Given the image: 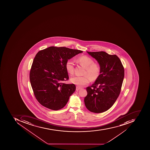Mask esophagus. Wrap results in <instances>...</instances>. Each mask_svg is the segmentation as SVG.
<instances>
[{"mask_svg":"<svg viewBox=\"0 0 150 150\" xmlns=\"http://www.w3.org/2000/svg\"><path fill=\"white\" fill-rule=\"evenodd\" d=\"M81 89V88L79 87V86H76V91H79V90H80V89Z\"/></svg>","mask_w":150,"mask_h":150,"instance_id":"1","label":"esophagus"}]
</instances>
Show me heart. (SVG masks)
I'll use <instances>...</instances> for the list:
<instances>
[{"label":"heart","mask_w":150,"mask_h":150,"mask_svg":"<svg viewBox=\"0 0 150 150\" xmlns=\"http://www.w3.org/2000/svg\"><path fill=\"white\" fill-rule=\"evenodd\" d=\"M77 61L80 65L85 68L84 74L87 75L90 77L92 81L96 80L99 77L100 67L98 63L93 62L92 59L86 55H83L78 58ZM65 67L68 73L70 74H74V63L72 59H69L67 61ZM87 75L82 76H75L71 78V82L79 87H83L91 81V79Z\"/></svg>","instance_id":"heart-1"}]
</instances>
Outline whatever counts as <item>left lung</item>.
<instances>
[{"mask_svg":"<svg viewBox=\"0 0 150 150\" xmlns=\"http://www.w3.org/2000/svg\"><path fill=\"white\" fill-rule=\"evenodd\" d=\"M87 52L97 61L100 72L95 83L86 88L88 93L84 103L90 112H103L109 109L118 98L125 69L116 55H110L104 51Z\"/></svg>","mask_w":150,"mask_h":150,"instance_id":"8db88e82","label":"left lung"}]
</instances>
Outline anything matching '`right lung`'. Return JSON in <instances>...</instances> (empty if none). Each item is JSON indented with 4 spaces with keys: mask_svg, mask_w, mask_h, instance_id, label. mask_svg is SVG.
Returning a JSON list of instances; mask_svg holds the SVG:
<instances>
[{
    "mask_svg": "<svg viewBox=\"0 0 150 150\" xmlns=\"http://www.w3.org/2000/svg\"><path fill=\"white\" fill-rule=\"evenodd\" d=\"M83 51L52 46L35 56L30 72L34 96L42 105L53 110L64 108L76 90L74 84L63 83L69 79L66 62Z\"/></svg>",
    "mask_w": 150,
    "mask_h": 150,
    "instance_id": "obj_1",
    "label": "right lung"
}]
</instances>
